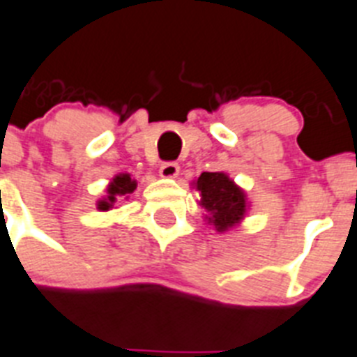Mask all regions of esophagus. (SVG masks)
<instances>
[{"label":"esophagus","instance_id":"1","mask_svg":"<svg viewBox=\"0 0 357 357\" xmlns=\"http://www.w3.org/2000/svg\"><path fill=\"white\" fill-rule=\"evenodd\" d=\"M160 174L163 178H176L179 174V165L174 161H165L160 167Z\"/></svg>","mask_w":357,"mask_h":357}]
</instances>
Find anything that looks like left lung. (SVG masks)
<instances>
[{
	"mask_svg": "<svg viewBox=\"0 0 357 357\" xmlns=\"http://www.w3.org/2000/svg\"><path fill=\"white\" fill-rule=\"evenodd\" d=\"M196 188L202 192V205L211 212L208 221L223 232L234 227L243 218L247 205L245 194L223 172H203L197 178Z\"/></svg>",
	"mask_w": 357,
	"mask_h": 357,
	"instance_id": "left-lung-1",
	"label": "left lung"
}]
</instances>
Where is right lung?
I'll list each match as a JSON object with an SVG mask.
<instances>
[{
  "mask_svg": "<svg viewBox=\"0 0 357 357\" xmlns=\"http://www.w3.org/2000/svg\"><path fill=\"white\" fill-rule=\"evenodd\" d=\"M134 188H136V181H132L128 174L116 176L109 187V197H107V199H103V202H100L98 208H101V211H109L114 203L118 202V199H121L125 194L132 192Z\"/></svg>",
  "mask_w": 357,
  "mask_h": 357,
  "instance_id": "1",
  "label": "right lung"
}]
</instances>
